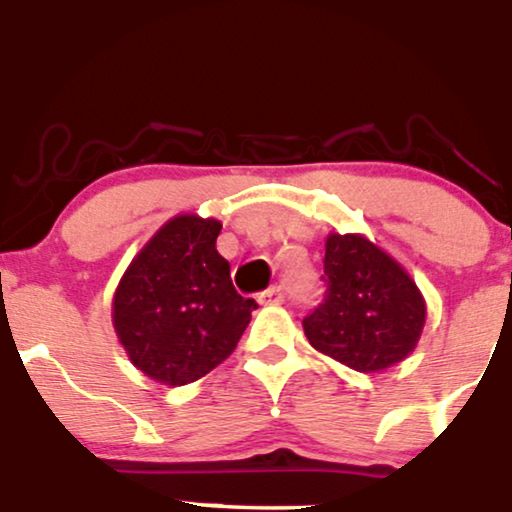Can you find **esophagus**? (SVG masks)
I'll return each mask as SVG.
<instances>
[{"mask_svg": "<svg viewBox=\"0 0 512 512\" xmlns=\"http://www.w3.org/2000/svg\"><path fill=\"white\" fill-rule=\"evenodd\" d=\"M260 303L264 305H279L284 303V289L281 286H272V289L260 293Z\"/></svg>", "mask_w": 512, "mask_h": 512, "instance_id": "esophagus-1", "label": "esophagus"}]
</instances>
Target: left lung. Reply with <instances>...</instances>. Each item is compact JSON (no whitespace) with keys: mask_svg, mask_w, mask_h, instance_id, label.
Returning <instances> with one entry per match:
<instances>
[{"mask_svg":"<svg viewBox=\"0 0 512 512\" xmlns=\"http://www.w3.org/2000/svg\"><path fill=\"white\" fill-rule=\"evenodd\" d=\"M325 301L303 320L320 354L358 370L397 366L419 344L426 298L395 257L363 233L325 238Z\"/></svg>","mask_w":512,"mask_h":512,"instance_id":"1","label":"left lung"}]
</instances>
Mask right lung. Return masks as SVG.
Segmentation results:
<instances>
[{
  "label": "right lung",
  "mask_w": 512,
  "mask_h": 512,
  "mask_svg": "<svg viewBox=\"0 0 512 512\" xmlns=\"http://www.w3.org/2000/svg\"><path fill=\"white\" fill-rule=\"evenodd\" d=\"M221 221L168 219L144 243L113 296V327L132 366L180 387L204 378L238 346L257 303L233 289L216 250Z\"/></svg>",
  "instance_id": "add662e5"
}]
</instances>
